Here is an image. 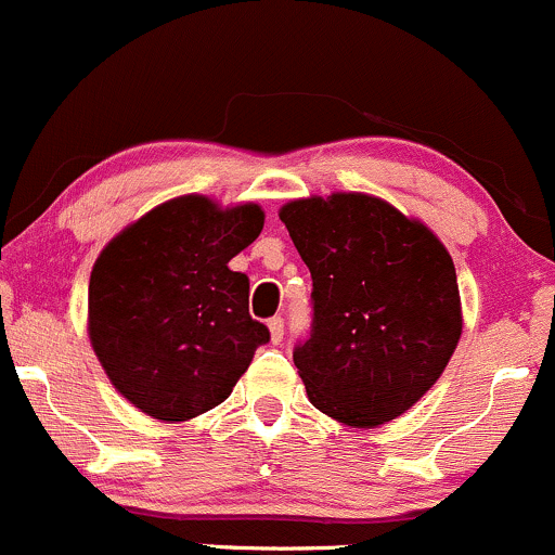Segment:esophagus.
I'll use <instances>...</instances> for the list:
<instances>
[{
    "label": "esophagus",
    "mask_w": 555,
    "mask_h": 555,
    "mask_svg": "<svg viewBox=\"0 0 555 555\" xmlns=\"http://www.w3.org/2000/svg\"><path fill=\"white\" fill-rule=\"evenodd\" d=\"M269 331H271V341H273V344L282 341V339H284V318L273 315L271 321H269Z\"/></svg>",
    "instance_id": "esophagus-1"
}]
</instances>
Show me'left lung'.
<instances>
[{"instance_id":"8db88e82","label":"left lung","mask_w":555,"mask_h":555,"mask_svg":"<svg viewBox=\"0 0 555 555\" xmlns=\"http://www.w3.org/2000/svg\"><path fill=\"white\" fill-rule=\"evenodd\" d=\"M313 276L295 365L310 404L352 428L399 417L441 378L462 336L454 260L428 227L362 193L279 211Z\"/></svg>"}]
</instances>
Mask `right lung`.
I'll list each match as a JSON object with an SVG mask.
<instances>
[{
	"label": "right lung",
	"instance_id": "right-lung-1",
	"mask_svg": "<svg viewBox=\"0 0 555 555\" xmlns=\"http://www.w3.org/2000/svg\"><path fill=\"white\" fill-rule=\"evenodd\" d=\"M263 229L256 203H162L104 247L88 284V336L109 380L145 415L182 423L221 404L269 328L229 269Z\"/></svg>",
	"mask_w": 555,
	"mask_h": 555
}]
</instances>
